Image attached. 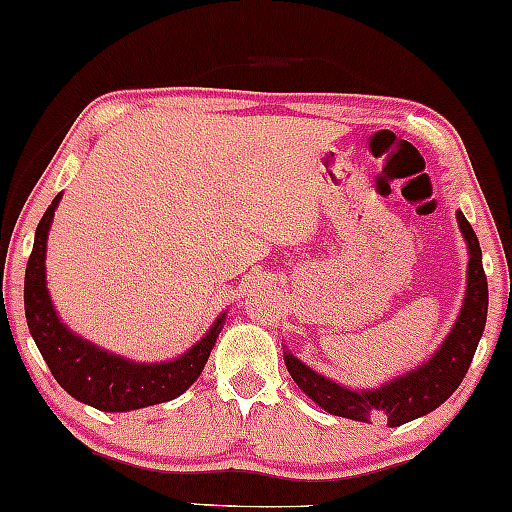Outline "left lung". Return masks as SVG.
<instances>
[{
  "label": "left lung",
  "mask_w": 512,
  "mask_h": 512,
  "mask_svg": "<svg viewBox=\"0 0 512 512\" xmlns=\"http://www.w3.org/2000/svg\"><path fill=\"white\" fill-rule=\"evenodd\" d=\"M456 221H459L470 256L466 298H463L454 327L444 336L440 348L416 369H409L407 374L390 378L378 388L369 390L341 386V383L317 374L315 369H310L287 350L284 364H287L291 378L317 407L334 416L353 418V421H381L388 423L390 428H397L435 411L461 386L482 338L484 324H487L489 294L482 268V249L475 230L470 228L461 211H456Z\"/></svg>",
  "instance_id": "8db88e82"
}]
</instances>
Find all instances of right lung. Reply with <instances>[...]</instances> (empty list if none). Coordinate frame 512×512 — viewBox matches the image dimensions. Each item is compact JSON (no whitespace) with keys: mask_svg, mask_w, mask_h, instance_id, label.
Here are the masks:
<instances>
[{"mask_svg":"<svg viewBox=\"0 0 512 512\" xmlns=\"http://www.w3.org/2000/svg\"><path fill=\"white\" fill-rule=\"evenodd\" d=\"M61 195L53 197L35 232V247L25 268V320L53 378L75 400L101 411H134L169 402L183 395L207 364L221 334L225 313L216 317L207 334L169 362H134L101 345L86 341L58 317L46 289V240Z\"/></svg>","mask_w":512,"mask_h":512,"instance_id":"add662e5","label":"right lung"}]
</instances>
